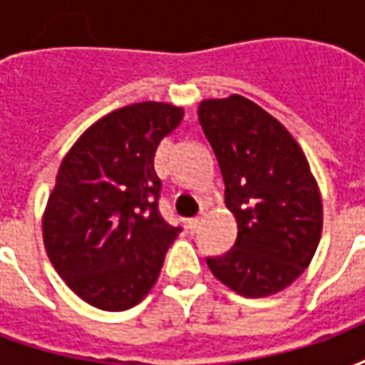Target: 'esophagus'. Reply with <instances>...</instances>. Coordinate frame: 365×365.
<instances>
[{
  "instance_id": "esophagus-1",
  "label": "esophagus",
  "mask_w": 365,
  "mask_h": 365,
  "mask_svg": "<svg viewBox=\"0 0 365 365\" xmlns=\"http://www.w3.org/2000/svg\"><path fill=\"white\" fill-rule=\"evenodd\" d=\"M205 215H207V207H201V211H199V215L195 217V219H191L190 221V229L191 230H195L203 222V219H205Z\"/></svg>"
}]
</instances>
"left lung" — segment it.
<instances>
[{
    "mask_svg": "<svg viewBox=\"0 0 365 365\" xmlns=\"http://www.w3.org/2000/svg\"><path fill=\"white\" fill-rule=\"evenodd\" d=\"M197 115L238 227L235 246L207 266L238 295H274L305 272L321 240L317 180L289 130L250 99H205Z\"/></svg>",
    "mask_w": 365,
    "mask_h": 365,
    "instance_id": "1",
    "label": "left lung"
}]
</instances>
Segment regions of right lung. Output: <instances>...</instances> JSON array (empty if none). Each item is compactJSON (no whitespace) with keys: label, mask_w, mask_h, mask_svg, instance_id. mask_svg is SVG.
<instances>
[{"label":"right lung","mask_w":365,"mask_h":365,"mask_svg":"<svg viewBox=\"0 0 365 365\" xmlns=\"http://www.w3.org/2000/svg\"><path fill=\"white\" fill-rule=\"evenodd\" d=\"M183 109L143 101L93 123L70 148L43 217L44 248L76 295L101 311L140 303L156 283L180 227L158 211L160 140Z\"/></svg>","instance_id":"1"}]
</instances>
